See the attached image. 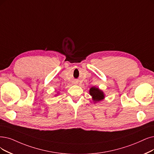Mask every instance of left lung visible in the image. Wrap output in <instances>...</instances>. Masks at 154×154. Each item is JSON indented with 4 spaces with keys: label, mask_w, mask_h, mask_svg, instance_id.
<instances>
[{
    "label": "left lung",
    "mask_w": 154,
    "mask_h": 154,
    "mask_svg": "<svg viewBox=\"0 0 154 154\" xmlns=\"http://www.w3.org/2000/svg\"><path fill=\"white\" fill-rule=\"evenodd\" d=\"M90 94L92 96L94 101H95V102L100 101L102 99H103L104 98L103 91H102L98 88H95V87L91 88L90 90Z\"/></svg>",
    "instance_id": "8db88e82"
}]
</instances>
